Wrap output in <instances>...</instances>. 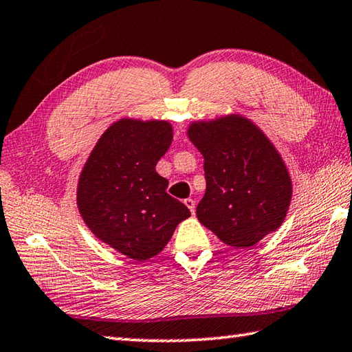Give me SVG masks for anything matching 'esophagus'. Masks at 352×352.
I'll use <instances>...</instances> for the list:
<instances>
[{"instance_id": "1", "label": "esophagus", "mask_w": 352, "mask_h": 352, "mask_svg": "<svg viewBox=\"0 0 352 352\" xmlns=\"http://www.w3.org/2000/svg\"><path fill=\"white\" fill-rule=\"evenodd\" d=\"M184 204H186L187 207H188V210L190 212H192V213H195V208H196V202L193 201V199H186V201H184Z\"/></svg>"}]
</instances>
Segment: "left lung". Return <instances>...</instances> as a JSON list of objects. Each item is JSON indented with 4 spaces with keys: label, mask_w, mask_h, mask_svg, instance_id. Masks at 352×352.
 Here are the masks:
<instances>
[{
    "label": "left lung",
    "mask_w": 352,
    "mask_h": 352,
    "mask_svg": "<svg viewBox=\"0 0 352 352\" xmlns=\"http://www.w3.org/2000/svg\"><path fill=\"white\" fill-rule=\"evenodd\" d=\"M187 135L204 156L199 223L233 249H249L278 229L291 206L292 179L260 126L227 114L192 122Z\"/></svg>",
    "instance_id": "8db88e82"
}]
</instances>
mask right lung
Instances as JSON below:
<instances>
[{
    "label": "right lung",
    "mask_w": 352,
    "mask_h": 352,
    "mask_svg": "<svg viewBox=\"0 0 352 352\" xmlns=\"http://www.w3.org/2000/svg\"><path fill=\"white\" fill-rule=\"evenodd\" d=\"M171 140L170 122L123 117L104 129L78 176L77 207L85 224L102 243L139 263L160 254L190 217L156 173Z\"/></svg>",
    "instance_id": "right-lung-1"
}]
</instances>
